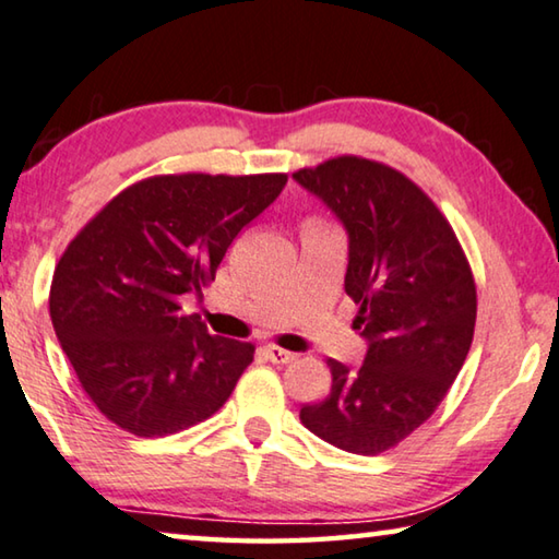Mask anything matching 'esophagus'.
Wrapping results in <instances>:
<instances>
[{"instance_id": "obj_1", "label": "esophagus", "mask_w": 559, "mask_h": 559, "mask_svg": "<svg viewBox=\"0 0 559 559\" xmlns=\"http://www.w3.org/2000/svg\"><path fill=\"white\" fill-rule=\"evenodd\" d=\"M264 355H267V359H270V362H274V365H287V362H292V359H295V355H292V352L282 349V347H274V345L264 347Z\"/></svg>"}]
</instances>
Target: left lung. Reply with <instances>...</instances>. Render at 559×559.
<instances>
[{"instance_id": "obj_1", "label": "left lung", "mask_w": 559, "mask_h": 559, "mask_svg": "<svg viewBox=\"0 0 559 559\" xmlns=\"http://www.w3.org/2000/svg\"><path fill=\"white\" fill-rule=\"evenodd\" d=\"M292 179L347 231L345 292L367 340L362 367L328 359L332 390L299 419L334 448L380 454L432 415L465 365L475 280L450 222L402 171L337 157Z\"/></svg>"}]
</instances>
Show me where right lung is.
Returning a JSON list of instances; mask_svg holds the SVG:
<instances>
[{
  "label": "right lung",
  "mask_w": 559,
  "mask_h": 559,
  "mask_svg": "<svg viewBox=\"0 0 559 559\" xmlns=\"http://www.w3.org/2000/svg\"><path fill=\"white\" fill-rule=\"evenodd\" d=\"M287 175H162L87 222L49 292L57 340L97 409L136 437L212 417L254 357L182 309L227 247L285 190Z\"/></svg>",
  "instance_id": "obj_1"
}]
</instances>
